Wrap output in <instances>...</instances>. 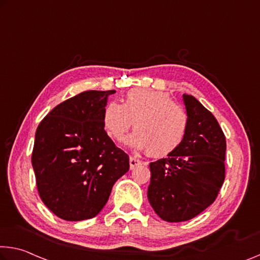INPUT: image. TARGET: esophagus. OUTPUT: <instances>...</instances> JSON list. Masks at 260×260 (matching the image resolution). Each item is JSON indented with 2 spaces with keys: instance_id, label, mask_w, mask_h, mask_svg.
Returning a JSON list of instances; mask_svg holds the SVG:
<instances>
[{
  "instance_id": "esophagus-1",
  "label": "esophagus",
  "mask_w": 260,
  "mask_h": 260,
  "mask_svg": "<svg viewBox=\"0 0 260 260\" xmlns=\"http://www.w3.org/2000/svg\"><path fill=\"white\" fill-rule=\"evenodd\" d=\"M141 163H142V162H141V160H140V159L135 158V157H131V158H129V168H131V170H133V169L139 167Z\"/></svg>"
}]
</instances>
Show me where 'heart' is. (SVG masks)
<instances>
[{"label": "heart", "instance_id": "obj_1", "mask_svg": "<svg viewBox=\"0 0 260 260\" xmlns=\"http://www.w3.org/2000/svg\"><path fill=\"white\" fill-rule=\"evenodd\" d=\"M103 123L109 137L121 140L134 123L135 132L126 143L147 149L151 157H166L182 146L188 129L186 111L167 92L137 88L126 93L123 103L105 106Z\"/></svg>", "mask_w": 260, "mask_h": 260}]
</instances>
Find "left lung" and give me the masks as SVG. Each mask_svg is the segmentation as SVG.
<instances>
[{"label": "left lung", "instance_id": "left-lung-1", "mask_svg": "<svg viewBox=\"0 0 260 260\" xmlns=\"http://www.w3.org/2000/svg\"><path fill=\"white\" fill-rule=\"evenodd\" d=\"M186 138L166 158L151 162L148 200L168 222L191 220L215 201L225 177V137L219 122L191 94H183Z\"/></svg>", "mask_w": 260, "mask_h": 260}]
</instances>
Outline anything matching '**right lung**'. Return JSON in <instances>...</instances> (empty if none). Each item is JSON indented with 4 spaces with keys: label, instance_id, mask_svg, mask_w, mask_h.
Masks as SVG:
<instances>
[{
    "label": "right lung",
    "instance_id": "right-lung-1",
    "mask_svg": "<svg viewBox=\"0 0 260 260\" xmlns=\"http://www.w3.org/2000/svg\"><path fill=\"white\" fill-rule=\"evenodd\" d=\"M115 90H90L56 105L39 123L32 151L38 193L66 221L91 219L108 203L129 157L104 129L103 113Z\"/></svg>",
    "mask_w": 260,
    "mask_h": 260
}]
</instances>
